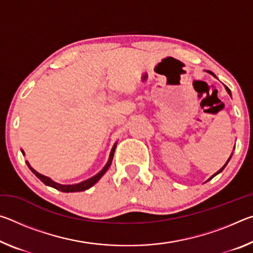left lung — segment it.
<instances>
[{
  "mask_svg": "<svg viewBox=\"0 0 253 253\" xmlns=\"http://www.w3.org/2000/svg\"><path fill=\"white\" fill-rule=\"evenodd\" d=\"M224 87H225V89H226V91H228V93H229V95L231 96V90H230V89H229L228 87H226V85H224ZM231 157H232V154H231V156L229 157V160H228V161H226V163H225V164H224L223 166H222V168H221V169H220L219 170H217V172H216L215 174H213V175H212V176H211V177H210V178L208 179V181H210V179H212V178H213L214 176H216V175H217V174H219V173H221V172H222V170H223V169H225V166H226V165H228V163L230 162V160H231ZM208 181H207V182H208Z\"/></svg>",
  "mask_w": 253,
  "mask_h": 253,
  "instance_id": "obj_1",
  "label": "left lung"
}]
</instances>
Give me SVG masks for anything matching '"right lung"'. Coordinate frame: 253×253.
Segmentation results:
<instances>
[{
	"label": "right lung",
	"mask_w": 253,
	"mask_h": 253,
	"mask_svg": "<svg viewBox=\"0 0 253 253\" xmlns=\"http://www.w3.org/2000/svg\"><path fill=\"white\" fill-rule=\"evenodd\" d=\"M116 146H117V143H115L113 148H111V151H110L108 162L106 163V165L104 166V169H102L99 173L96 174L95 176H92V177H90V178L85 179V181H83V182H80V183H78V184H68V185H66V184L57 183V182L52 181V179H51L50 177L44 176V175L38 173L36 169H34L33 168H31V165L29 164L28 161H27V165L29 166V169H31V172H32L34 175H36V176H37L38 178H39L41 182H43V183L45 184V185L53 187V188H55V190H58V191L65 192V193H69V192H81V191L88 190V188H90L92 185H95V184L102 177V175H104V174L107 172V169H108L109 166L111 165V162H113L114 153H115V149H116ZM22 154L24 155V152H23V151H22Z\"/></svg>",
	"instance_id": "obj_1"
}]
</instances>
